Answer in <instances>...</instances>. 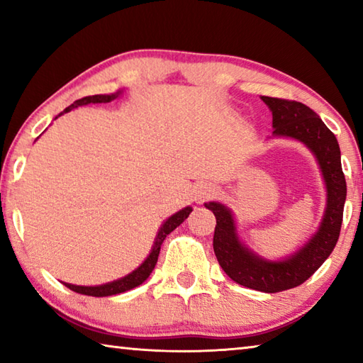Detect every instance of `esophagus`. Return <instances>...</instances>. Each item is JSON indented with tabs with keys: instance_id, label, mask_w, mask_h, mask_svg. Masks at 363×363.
<instances>
[{
	"instance_id": "1",
	"label": "esophagus",
	"mask_w": 363,
	"mask_h": 363,
	"mask_svg": "<svg viewBox=\"0 0 363 363\" xmlns=\"http://www.w3.org/2000/svg\"><path fill=\"white\" fill-rule=\"evenodd\" d=\"M208 195H210V190H200V192H199V195H196V200H199V201H201V200H205Z\"/></svg>"
}]
</instances>
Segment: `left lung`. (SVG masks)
<instances>
[{"mask_svg":"<svg viewBox=\"0 0 363 363\" xmlns=\"http://www.w3.org/2000/svg\"><path fill=\"white\" fill-rule=\"evenodd\" d=\"M261 99L272 110L275 136L298 139L314 152L327 184V210L314 237L298 253L285 261H267L251 253L240 243L230 211L224 205L205 203L216 216L213 248L219 266L229 277L251 290L279 293L299 286L322 266L340 238L346 179L341 168V152L335 134L314 110L304 104L279 97L262 96Z\"/></svg>","mask_w":363,"mask_h":363,"instance_id":"obj_1","label":"left lung"}]
</instances>
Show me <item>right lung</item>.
<instances>
[{
	"label": "right lung",
	"instance_id": "1",
	"mask_svg": "<svg viewBox=\"0 0 363 363\" xmlns=\"http://www.w3.org/2000/svg\"><path fill=\"white\" fill-rule=\"evenodd\" d=\"M120 94L115 93V94H96V96H86L82 97V99H78L72 104V106L67 107L62 113L70 112L72 108H77L79 106H86V104H107V102H112L113 99H116ZM192 211V208L187 206L181 210L179 213H176L171 216L167 223L162 225V229L158 230V235L155 238V243H153V248H152V253L149 255V257L140 264V266L131 272L130 275H126V277H123L120 280H115V281H110V284L106 285H99V286H78V285H72V284H64L67 288H70L72 291L79 293V294H86V296H96V298H102V296H112V294H120V293H125L128 290H133V288H136L138 285L143 284L147 279H149V275L152 274L153 267H155V264L158 261V255H160V248H162V243L164 238H167L168 233L173 232L177 225H181L184 220L187 219V216Z\"/></svg>",
	"mask_w": 363,
	"mask_h": 363
}]
</instances>
